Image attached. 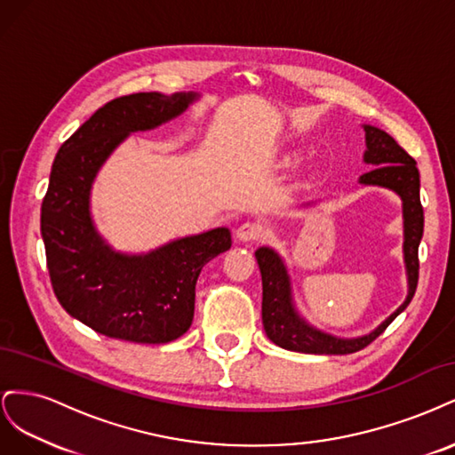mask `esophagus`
<instances>
[{"label":"esophagus","mask_w":455,"mask_h":455,"mask_svg":"<svg viewBox=\"0 0 455 455\" xmlns=\"http://www.w3.org/2000/svg\"><path fill=\"white\" fill-rule=\"evenodd\" d=\"M266 235V228L261 226L259 222H244L237 228L235 231V237L243 243H249V241H259L261 237Z\"/></svg>","instance_id":"1"}]
</instances>
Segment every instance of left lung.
<instances>
[{"instance_id":"obj_1","label":"left lung","mask_w":455,"mask_h":455,"mask_svg":"<svg viewBox=\"0 0 455 455\" xmlns=\"http://www.w3.org/2000/svg\"><path fill=\"white\" fill-rule=\"evenodd\" d=\"M366 151L364 163L374 169L363 174L359 182L364 186H383L393 189L403 199L404 218V266L408 277V296L404 304L389 315L376 330L359 338H338L311 326L301 319L292 299L291 275L283 258L269 246H261L254 254L261 273V323L267 338L283 349L311 355H347L364 349L401 315L416 294L419 277L418 249L423 237V206L419 201V171L414 157L396 144L385 131L363 125Z\"/></svg>"}]
</instances>
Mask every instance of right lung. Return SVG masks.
Wrapping results in <instances>:
<instances>
[{"label": "right lung", "instance_id": "obj_1", "mask_svg": "<svg viewBox=\"0 0 455 455\" xmlns=\"http://www.w3.org/2000/svg\"><path fill=\"white\" fill-rule=\"evenodd\" d=\"M196 92H136L104 104L54 157L41 204L51 284L74 319L108 338L169 343L194 321L196 283L203 266L229 251L231 233L216 228L146 254L114 251L94 228L91 188L131 132L156 129L180 114Z\"/></svg>", "mask_w": 455, "mask_h": 455}]
</instances>
